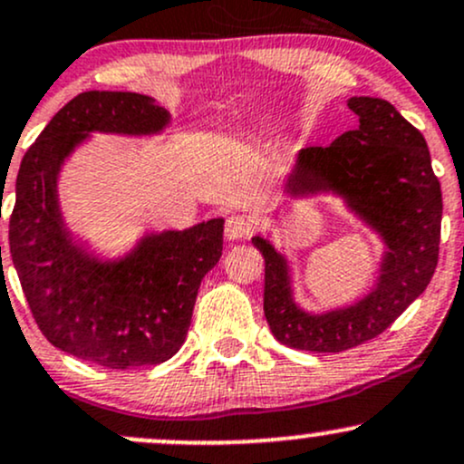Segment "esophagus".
<instances>
[{"label":"esophagus","instance_id":"34e87169","mask_svg":"<svg viewBox=\"0 0 464 464\" xmlns=\"http://www.w3.org/2000/svg\"><path fill=\"white\" fill-rule=\"evenodd\" d=\"M253 231V220L248 216H242V213H233V216L227 218V224H224V237L228 242L244 240L246 236H251Z\"/></svg>","mask_w":464,"mask_h":464}]
</instances>
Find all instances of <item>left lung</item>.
I'll list each match as a JSON object with an SVG mask.
<instances>
[{"label": "left lung", "instance_id": "1", "mask_svg": "<svg viewBox=\"0 0 464 464\" xmlns=\"http://www.w3.org/2000/svg\"><path fill=\"white\" fill-rule=\"evenodd\" d=\"M356 130L328 147L299 150L284 180L288 200L339 198L348 213L383 244L372 288L353 304L306 310L295 297L288 257L268 237L264 256V314L279 343L306 353H343L383 333L430 284L439 262L442 196L427 142L383 99L353 96Z\"/></svg>", "mask_w": 464, "mask_h": 464}]
</instances>
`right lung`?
Returning a JSON list of instances; mask_svg holds the SVG:
<instances>
[{
    "label": "right lung",
    "instance_id": "obj_1",
    "mask_svg": "<svg viewBox=\"0 0 464 464\" xmlns=\"http://www.w3.org/2000/svg\"><path fill=\"white\" fill-rule=\"evenodd\" d=\"M169 125L151 96L83 92L19 165L8 240L34 322L54 348L110 370L158 365L180 350L202 277L222 256L224 220L145 231L123 256L103 257L65 224L59 178L94 134L151 139Z\"/></svg>",
    "mask_w": 464,
    "mask_h": 464
}]
</instances>
